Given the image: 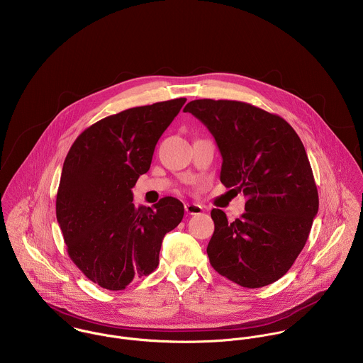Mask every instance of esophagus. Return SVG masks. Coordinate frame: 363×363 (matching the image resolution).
Instances as JSON below:
<instances>
[{
  "instance_id": "1",
  "label": "esophagus",
  "mask_w": 363,
  "mask_h": 363,
  "mask_svg": "<svg viewBox=\"0 0 363 363\" xmlns=\"http://www.w3.org/2000/svg\"><path fill=\"white\" fill-rule=\"evenodd\" d=\"M184 209H186L187 215H200L204 211L203 207L199 204H186Z\"/></svg>"
}]
</instances>
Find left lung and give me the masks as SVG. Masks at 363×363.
Masks as SVG:
<instances>
[{"label": "left lung", "instance_id": "left-lung-1", "mask_svg": "<svg viewBox=\"0 0 363 363\" xmlns=\"http://www.w3.org/2000/svg\"><path fill=\"white\" fill-rule=\"evenodd\" d=\"M184 111L213 135L222 155L223 186L247 199L246 212L233 222L223 211H211V265L245 288L278 281L305 247L318 211L311 162L299 135L282 117L245 102L199 99Z\"/></svg>", "mask_w": 363, "mask_h": 363}]
</instances>
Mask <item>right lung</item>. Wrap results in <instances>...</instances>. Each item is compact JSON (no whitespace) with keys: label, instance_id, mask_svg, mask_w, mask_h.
I'll return each mask as SVG.
<instances>
[{"label":"right lung","instance_id":"obj_1","mask_svg":"<svg viewBox=\"0 0 363 363\" xmlns=\"http://www.w3.org/2000/svg\"><path fill=\"white\" fill-rule=\"evenodd\" d=\"M186 98L127 108L86 128L62 164L55 213L74 264L108 291L124 289L159 264L162 240L183 219L173 197L135 207L133 191L156 143Z\"/></svg>","mask_w":363,"mask_h":363}]
</instances>
